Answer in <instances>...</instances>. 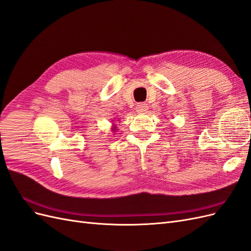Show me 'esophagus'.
I'll return each instance as SVG.
<instances>
[{"mask_svg": "<svg viewBox=\"0 0 251 251\" xmlns=\"http://www.w3.org/2000/svg\"><path fill=\"white\" fill-rule=\"evenodd\" d=\"M136 111H137L138 113H146L148 111V104L147 103H143V102H140L138 103L137 105H136Z\"/></svg>", "mask_w": 251, "mask_h": 251, "instance_id": "obj_1", "label": "esophagus"}]
</instances>
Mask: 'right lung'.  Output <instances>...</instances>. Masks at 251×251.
<instances>
[{"label": "right lung", "instance_id": "1", "mask_svg": "<svg viewBox=\"0 0 251 251\" xmlns=\"http://www.w3.org/2000/svg\"><path fill=\"white\" fill-rule=\"evenodd\" d=\"M115 128H116V126H113V128H112V130H113L114 132H115Z\"/></svg>", "mask_w": 251, "mask_h": 251}]
</instances>
